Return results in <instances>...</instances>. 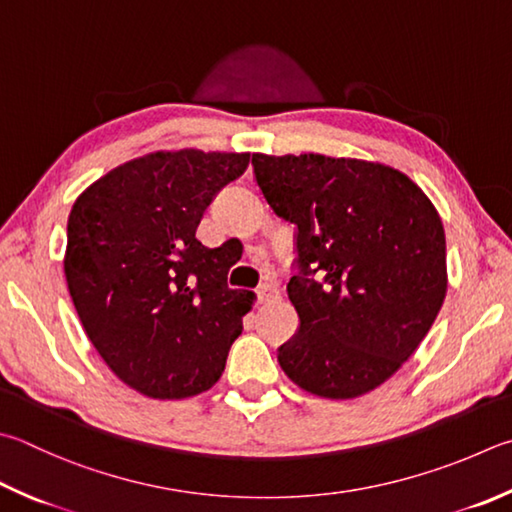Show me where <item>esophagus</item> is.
I'll use <instances>...</instances> for the list:
<instances>
[{"label":"esophagus","mask_w":512,"mask_h":512,"mask_svg":"<svg viewBox=\"0 0 512 512\" xmlns=\"http://www.w3.org/2000/svg\"><path fill=\"white\" fill-rule=\"evenodd\" d=\"M277 295H280V291H277L275 284H262L255 291V300L257 304H266V302H273Z\"/></svg>","instance_id":"obj_1"}]
</instances>
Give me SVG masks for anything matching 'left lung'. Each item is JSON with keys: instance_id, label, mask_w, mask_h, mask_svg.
Returning <instances> with one entry per match:
<instances>
[{"instance_id": "obj_1", "label": "left lung", "mask_w": 512, "mask_h": 512, "mask_svg": "<svg viewBox=\"0 0 512 512\" xmlns=\"http://www.w3.org/2000/svg\"><path fill=\"white\" fill-rule=\"evenodd\" d=\"M255 181L295 226L288 300L300 327L277 349L284 374L322 398H356L412 356L448 291L445 232L394 167L322 154H253Z\"/></svg>"}]
</instances>
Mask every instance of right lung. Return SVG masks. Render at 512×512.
Instances as JSON below:
<instances>
[{
    "label": "right lung",
    "instance_id": "add662e5",
    "mask_svg": "<svg viewBox=\"0 0 512 512\" xmlns=\"http://www.w3.org/2000/svg\"><path fill=\"white\" fill-rule=\"evenodd\" d=\"M250 154L154 152L102 176L73 203L64 275L107 367L150 398L217 383L253 293L228 288L230 262L197 239L217 192Z\"/></svg>",
    "mask_w": 512,
    "mask_h": 512
}]
</instances>
